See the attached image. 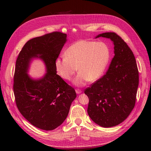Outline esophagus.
Instances as JSON below:
<instances>
[{
    "mask_svg": "<svg viewBox=\"0 0 151 151\" xmlns=\"http://www.w3.org/2000/svg\"><path fill=\"white\" fill-rule=\"evenodd\" d=\"M76 92L77 94H80L82 92V91L81 89H76Z\"/></svg>",
    "mask_w": 151,
    "mask_h": 151,
    "instance_id": "1",
    "label": "esophagus"
}]
</instances>
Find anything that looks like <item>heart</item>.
I'll return each mask as SVG.
<instances>
[{
  "label": "heart",
  "instance_id": "heart-1",
  "mask_svg": "<svg viewBox=\"0 0 151 151\" xmlns=\"http://www.w3.org/2000/svg\"><path fill=\"white\" fill-rule=\"evenodd\" d=\"M109 59L110 50L105 43L81 40L66 50L65 57L57 59L55 68L58 74L66 81L72 79L78 68L79 73L73 83L83 86L88 81H96L103 76Z\"/></svg>",
  "mask_w": 151,
  "mask_h": 151
}]
</instances>
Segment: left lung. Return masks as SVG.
Masks as SVG:
<instances>
[{
	"label": "left lung",
	"instance_id": "8db88e82",
	"mask_svg": "<svg viewBox=\"0 0 151 151\" xmlns=\"http://www.w3.org/2000/svg\"><path fill=\"white\" fill-rule=\"evenodd\" d=\"M110 38L114 53L106 74L84 90L89 98L88 113L94 123L103 127L118 125L135 106L139 86V70L134 55L119 35L114 32L97 38Z\"/></svg>",
	"mask_w": 151,
	"mask_h": 151
}]
</instances>
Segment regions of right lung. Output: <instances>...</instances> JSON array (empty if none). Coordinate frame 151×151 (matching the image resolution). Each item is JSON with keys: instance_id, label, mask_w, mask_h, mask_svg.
<instances>
[{"instance_id": "1", "label": "right lung", "mask_w": 151, "mask_h": 151, "mask_svg": "<svg viewBox=\"0 0 151 151\" xmlns=\"http://www.w3.org/2000/svg\"><path fill=\"white\" fill-rule=\"evenodd\" d=\"M67 35L59 31L31 39L17 57L13 89L16 106L26 119L38 129L52 130L60 126L68 115L76 98L74 89L57 74L55 61L66 42ZM43 59L47 73L33 80L27 74L32 58Z\"/></svg>"}]
</instances>
